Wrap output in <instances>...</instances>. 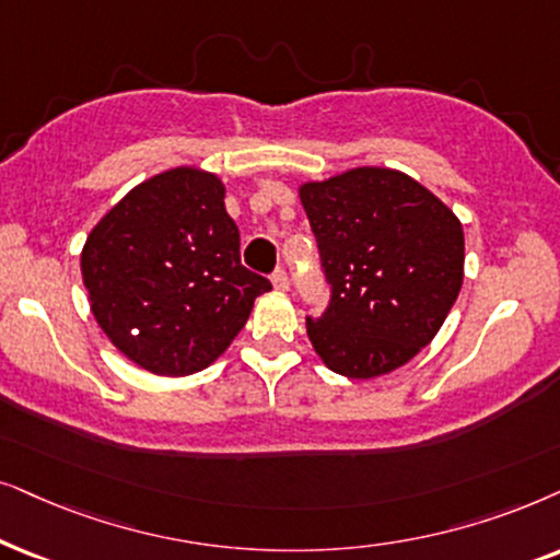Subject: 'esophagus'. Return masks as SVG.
Instances as JSON below:
<instances>
[{"label": "esophagus", "instance_id": "esophagus-1", "mask_svg": "<svg viewBox=\"0 0 560 560\" xmlns=\"http://www.w3.org/2000/svg\"><path fill=\"white\" fill-rule=\"evenodd\" d=\"M271 284H273V289H279V292H287L289 276H287L284 268H276V271L271 273Z\"/></svg>", "mask_w": 560, "mask_h": 560}]
</instances>
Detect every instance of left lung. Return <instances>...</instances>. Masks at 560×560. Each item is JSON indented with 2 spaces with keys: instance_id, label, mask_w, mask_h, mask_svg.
Instances as JSON below:
<instances>
[{
  "instance_id": "1",
  "label": "left lung",
  "mask_w": 560,
  "mask_h": 560,
  "mask_svg": "<svg viewBox=\"0 0 560 560\" xmlns=\"http://www.w3.org/2000/svg\"><path fill=\"white\" fill-rule=\"evenodd\" d=\"M300 202L332 289L307 317L315 353L335 374H392L430 346L464 284V225L397 168L358 166L304 182Z\"/></svg>"
}]
</instances>
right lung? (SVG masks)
Wrapping results in <instances>:
<instances>
[{"label": "right lung", "instance_id": "right-lung-1", "mask_svg": "<svg viewBox=\"0 0 560 560\" xmlns=\"http://www.w3.org/2000/svg\"><path fill=\"white\" fill-rule=\"evenodd\" d=\"M81 276L102 332L155 376L218 361L271 289L241 264L222 178L197 166L132 186L86 235Z\"/></svg>", "mask_w": 560, "mask_h": 560}]
</instances>
